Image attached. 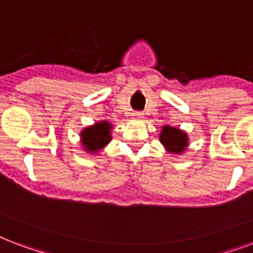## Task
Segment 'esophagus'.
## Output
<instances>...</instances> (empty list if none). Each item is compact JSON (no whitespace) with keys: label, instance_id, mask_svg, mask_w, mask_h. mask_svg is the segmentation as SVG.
Listing matches in <instances>:
<instances>
[{"label":"esophagus","instance_id":"esophagus-1","mask_svg":"<svg viewBox=\"0 0 253 253\" xmlns=\"http://www.w3.org/2000/svg\"><path fill=\"white\" fill-rule=\"evenodd\" d=\"M133 117H136V119H141V117H142V113L134 112V113H133Z\"/></svg>","mask_w":253,"mask_h":253}]
</instances>
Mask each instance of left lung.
<instances>
[{"label":"left lung","instance_id":"1","mask_svg":"<svg viewBox=\"0 0 253 253\" xmlns=\"http://www.w3.org/2000/svg\"><path fill=\"white\" fill-rule=\"evenodd\" d=\"M160 141L170 154H175V156L183 153L189 146L187 133L181 130L179 128L170 126V125L162 126V130L160 133Z\"/></svg>","mask_w":253,"mask_h":253}]
</instances>
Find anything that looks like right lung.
Returning <instances> with one entry per match:
<instances>
[{
  "instance_id": "add662e5",
  "label": "right lung",
  "mask_w": 253,
  "mask_h": 253,
  "mask_svg": "<svg viewBox=\"0 0 253 253\" xmlns=\"http://www.w3.org/2000/svg\"><path fill=\"white\" fill-rule=\"evenodd\" d=\"M112 124L109 121H99L84 128L80 133V144L87 153L96 154L111 142Z\"/></svg>"
}]
</instances>
